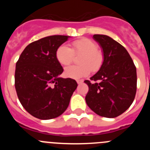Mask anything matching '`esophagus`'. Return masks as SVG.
<instances>
[{"mask_svg": "<svg viewBox=\"0 0 150 150\" xmlns=\"http://www.w3.org/2000/svg\"><path fill=\"white\" fill-rule=\"evenodd\" d=\"M76 82H77L78 84H82L83 83V79H78V80H76Z\"/></svg>", "mask_w": 150, "mask_h": 150, "instance_id": "1", "label": "esophagus"}]
</instances>
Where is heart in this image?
<instances>
[{"mask_svg":"<svg viewBox=\"0 0 150 150\" xmlns=\"http://www.w3.org/2000/svg\"><path fill=\"white\" fill-rule=\"evenodd\" d=\"M93 40L88 38H82L73 42V48L66 44H62L57 49L55 56L58 62L64 66L72 63L74 55L82 54L79 62V65H74L65 69L64 74L71 79H78L89 75L92 71L100 68L103 62V55Z\"/></svg>","mask_w":150,"mask_h":150,"instance_id":"b5f03b06","label":"heart"}]
</instances>
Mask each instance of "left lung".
Returning a JSON list of instances; mask_svg holds the SVG:
<instances>
[{
    "label": "left lung",
    "instance_id": "left-lung-1",
    "mask_svg": "<svg viewBox=\"0 0 150 150\" xmlns=\"http://www.w3.org/2000/svg\"><path fill=\"white\" fill-rule=\"evenodd\" d=\"M93 38L102 48L104 62L90 79L86 101L90 109L100 116L115 118L129 108L137 91V71L124 46L107 35Z\"/></svg>",
    "mask_w": 150,
    "mask_h": 150
}]
</instances>
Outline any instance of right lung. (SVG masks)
I'll return each instance as SVG.
<instances>
[{
  "instance_id": "add662e5",
  "label": "right lung",
  "mask_w": 150,
  "mask_h": 150,
  "mask_svg": "<svg viewBox=\"0 0 150 150\" xmlns=\"http://www.w3.org/2000/svg\"><path fill=\"white\" fill-rule=\"evenodd\" d=\"M68 38L53 35L34 41L26 46L16 62L18 100L27 112L40 120L62 115L77 87L76 80L59 76L64 69L55 56L57 49Z\"/></svg>"
}]
</instances>
